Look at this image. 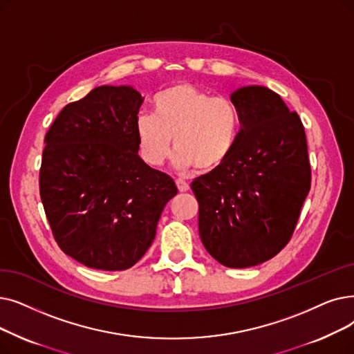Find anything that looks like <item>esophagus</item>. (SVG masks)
<instances>
[{"instance_id": "obj_1", "label": "esophagus", "mask_w": 354, "mask_h": 354, "mask_svg": "<svg viewBox=\"0 0 354 354\" xmlns=\"http://www.w3.org/2000/svg\"><path fill=\"white\" fill-rule=\"evenodd\" d=\"M176 187L179 192H187L189 189V183L183 179H176Z\"/></svg>"}]
</instances>
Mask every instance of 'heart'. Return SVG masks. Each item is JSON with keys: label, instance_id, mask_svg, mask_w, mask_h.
<instances>
[{"label": "heart", "instance_id": "heart-1", "mask_svg": "<svg viewBox=\"0 0 354 354\" xmlns=\"http://www.w3.org/2000/svg\"><path fill=\"white\" fill-rule=\"evenodd\" d=\"M153 114H140L134 131L140 158L149 166L162 165L174 147L180 169L208 172L221 166L237 145L241 111L234 100L189 82H178L153 98Z\"/></svg>", "mask_w": 354, "mask_h": 354}]
</instances>
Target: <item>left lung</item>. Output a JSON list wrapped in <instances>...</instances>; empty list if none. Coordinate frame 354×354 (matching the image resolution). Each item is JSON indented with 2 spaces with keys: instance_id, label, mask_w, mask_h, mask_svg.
I'll use <instances>...</instances> for the list:
<instances>
[{
  "instance_id": "1",
  "label": "left lung",
  "mask_w": 354,
  "mask_h": 354,
  "mask_svg": "<svg viewBox=\"0 0 354 354\" xmlns=\"http://www.w3.org/2000/svg\"><path fill=\"white\" fill-rule=\"evenodd\" d=\"M241 111L237 145L221 166L192 182L199 237L223 266L266 262L289 243L311 188L302 121L276 92H233Z\"/></svg>"
}]
</instances>
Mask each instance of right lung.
Masks as SVG:
<instances>
[{
    "mask_svg": "<svg viewBox=\"0 0 354 354\" xmlns=\"http://www.w3.org/2000/svg\"><path fill=\"white\" fill-rule=\"evenodd\" d=\"M142 95L104 85L68 104L46 133L39 188L52 234L88 268L126 270L155 239L174 179L137 155Z\"/></svg>",
    "mask_w": 354,
    "mask_h": 354,
    "instance_id": "1",
    "label": "right lung"
}]
</instances>
